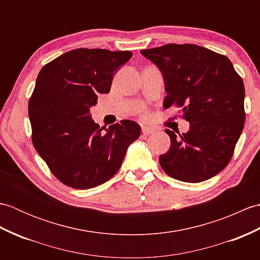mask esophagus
Segmentation results:
<instances>
[{"mask_svg": "<svg viewBox=\"0 0 260 260\" xmlns=\"http://www.w3.org/2000/svg\"><path fill=\"white\" fill-rule=\"evenodd\" d=\"M154 129L152 128V127H148V126H142V133L144 135H148L153 133Z\"/></svg>", "mask_w": 260, "mask_h": 260, "instance_id": "esophagus-1", "label": "esophagus"}]
</instances>
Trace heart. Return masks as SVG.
<instances>
[{
	"mask_svg": "<svg viewBox=\"0 0 260 260\" xmlns=\"http://www.w3.org/2000/svg\"><path fill=\"white\" fill-rule=\"evenodd\" d=\"M141 115L143 116V117H146V116H147V110L146 109H143L142 112H141Z\"/></svg>",
	"mask_w": 260,
	"mask_h": 260,
	"instance_id": "b5f03b06",
	"label": "heart"
}]
</instances>
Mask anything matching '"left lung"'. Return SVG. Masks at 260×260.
I'll list each match as a JSON object with an SVG mask.
<instances>
[{"label":"left lung","instance_id":"obj_1","mask_svg":"<svg viewBox=\"0 0 260 260\" xmlns=\"http://www.w3.org/2000/svg\"><path fill=\"white\" fill-rule=\"evenodd\" d=\"M141 53L161 69L168 96L190 131L178 137L165 129L171 148L159 156L171 178L198 183L227 167L246 119L245 86L230 60L197 45L169 43Z\"/></svg>","mask_w":260,"mask_h":260}]
</instances>
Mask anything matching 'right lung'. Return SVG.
I'll return each instance as SVG.
<instances>
[{"instance_id":"add662e5","label":"right lung","mask_w":260,"mask_h":260,"mask_svg":"<svg viewBox=\"0 0 260 260\" xmlns=\"http://www.w3.org/2000/svg\"><path fill=\"white\" fill-rule=\"evenodd\" d=\"M132 56L131 51L79 48L53 59L39 73L29 99L32 143L61 183L78 190L105 183L140 137L141 127L133 120L123 119L103 132L89 114Z\"/></svg>"}]
</instances>
